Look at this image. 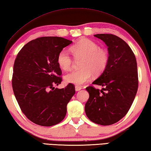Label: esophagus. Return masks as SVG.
Wrapping results in <instances>:
<instances>
[{"instance_id": "34e87169", "label": "esophagus", "mask_w": 151, "mask_h": 151, "mask_svg": "<svg viewBox=\"0 0 151 151\" xmlns=\"http://www.w3.org/2000/svg\"><path fill=\"white\" fill-rule=\"evenodd\" d=\"M82 89V87L80 86H76L75 87V89L76 91H80Z\"/></svg>"}]
</instances>
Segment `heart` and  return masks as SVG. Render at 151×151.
I'll list each match as a JSON object with an SVG mask.
<instances>
[{"label":"heart","mask_w":151,"mask_h":151,"mask_svg":"<svg viewBox=\"0 0 151 151\" xmlns=\"http://www.w3.org/2000/svg\"><path fill=\"white\" fill-rule=\"evenodd\" d=\"M71 50L76 59L83 58L81 62L82 69L73 71L65 76L67 83L80 86L90 80L93 73L95 76L101 75L109 65L110 56L108 50L89 39H83L77 42L71 47ZM57 62L64 71L71 70L73 65V58L65 50L58 53Z\"/></svg>","instance_id":"b5f03b06"}]
</instances>
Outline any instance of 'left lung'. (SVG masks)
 I'll use <instances>...</instances> for the list:
<instances>
[{
  "label": "left lung",
  "instance_id": "8db88e82",
  "mask_svg": "<svg viewBox=\"0 0 151 151\" xmlns=\"http://www.w3.org/2000/svg\"><path fill=\"white\" fill-rule=\"evenodd\" d=\"M107 45L110 60L104 72L93 84L104 87H86L89 98L85 111L91 121L102 126L118 122L128 112L138 89L137 61L123 39L112 34L94 35Z\"/></svg>",
  "mask_w": 151,
  "mask_h": 151
}]
</instances>
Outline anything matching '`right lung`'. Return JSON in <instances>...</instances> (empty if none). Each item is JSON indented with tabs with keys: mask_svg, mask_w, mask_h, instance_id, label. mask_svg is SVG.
Returning a JSON list of instances; mask_svg holds the SVG:
<instances>
[{
	"mask_svg": "<svg viewBox=\"0 0 151 151\" xmlns=\"http://www.w3.org/2000/svg\"><path fill=\"white\" fill-rule=\"evenodd\" d=\"M72 42L58 37H42L27 42L16 56L12 89L22 112L34 124L52 126L66 116L75 86L72 83L62 89L54 86L62 81L58 53Z\"/></svg>",
	"mask_w": 151,
	"mask_h": 151,
	"instance_id": "1",
	"label": "right lung"
}]
</instances>
